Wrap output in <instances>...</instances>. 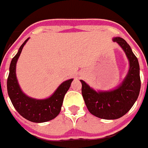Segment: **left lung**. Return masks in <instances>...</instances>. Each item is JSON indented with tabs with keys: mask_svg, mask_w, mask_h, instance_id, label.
I'll list each match as a JSON object with an SVG mask.
<instances>
[{
	"mask_svg": "<svg viewBox=\"0 0 148 148\" xmlns=\"http://www.w3.org/2000/svg\"><path fill=\"white\" fill-rule=\"evenodd\" d=\"M125 53L129 61V70L123 82L112 90H95L84 82L82 93L89 112L103 119H117L131 109L138 99L141 88L139 64L130 45L120 37L113 38Z\"/></svg>",
	"mask_w": 148,
	"mask_h": 148,
	"instance_id": "left-lung-1",
	"label": "left lung"
}]
</instances>
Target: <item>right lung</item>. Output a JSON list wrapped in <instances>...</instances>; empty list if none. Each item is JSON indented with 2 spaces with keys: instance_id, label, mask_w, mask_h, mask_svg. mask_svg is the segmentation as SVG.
Segmentation results:
<instances>
[{
  "instance_id": "obj_1",
  "label": "right lung",
  "mask_w": 148,
  "mask_h": 148,
  "mask_svg": "<svg viewBox=\"0 0 148 148\" xmlns=\"http://www.w3.org/2000/svg\"><path fill=\"white\" fill-rule=\"evenodd\" d=\"M29 38L20 47L12 59L7 79V92L10 99L18 113L23 118L35 123H42L53 119L59 114L65 94L70 88L73 78L63 82L47 99H36L22 91L16 77V64L23 47Z\"/></svg>"
}]
</instances>
